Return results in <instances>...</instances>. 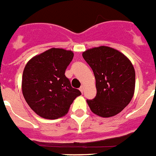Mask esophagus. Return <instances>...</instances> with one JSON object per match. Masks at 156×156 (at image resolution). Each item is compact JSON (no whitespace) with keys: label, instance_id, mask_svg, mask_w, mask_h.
<instances>
[{"label":"esophagus","instance_id":"esophagus-1","mask_svg":"<svg viewBox=\"0 0 156 156\" xmlns=\"http://www.w3.org/2000/svg\"><path fill=\"white\" fill-rule=\"evenodd\" d=\"M80 92H81V93H84V85L80 86Z\"/></svg>","mask_w":156,"mask_h":156}]
</instances>
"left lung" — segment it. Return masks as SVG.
I'll list each match as a JSON object with an SVG mask.
<instances>
[{
  "label": "left lung",
  "mask_w": 156,
  "mask_h": 156,
  "mask_svg": "<svg viewBox=\"0 0 156 156\" xmlns=\"http://www.w3.org/2000/svg\"><path fill=\"white\" fill-rule=\"evenodd\" d=\"M83 58L96 79L97 95L87 100L92 112L103 118L120 113L134 96L135 72L130 61L117 50L105 46L87 50Z\"/></svg>",
  "instance_id": "1"
}]
</instances>
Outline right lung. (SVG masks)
<instances>
[{
  "label": "right lung",
  "mask_w": 156,
  "mask_h": 156,
  "mask_svg": "<svg viewBox=\"0 0 156 156\" xmlns=\"http://www.w3.org/2000/svg\"><path fill=\"white\" fill-rule=\"evenodd\" d=\"M73 56L71 51L51 48L31 58L25 67L22 93L29 106L42 118L63 117L76 97L81 95L65 76Z\"/></svg>",
  "instance_id": "obj_1"
}]
</instances>
